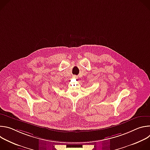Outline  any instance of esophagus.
Returning a JSON list of instances; mask_svg holds the SVG:
<instances>
[{
  "label": "esophagus",
  "mask_w": 150,
  "mask_h": 150,
  "mask_svg": "<svg viewBox=\"0 0 150 150\" xmlns=\"http://www.w3.org/2000/svg\"><path fill=\"white\" fill-rule=\"evenodd\" d=\"M73 78H74V79H77V78H78V76H77L76 75H74V76H73Z\"/></svg>",
  "instance_id": "obj_1"
}]
</instances>
